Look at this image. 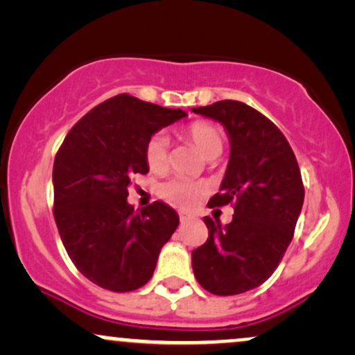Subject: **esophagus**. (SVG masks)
<instances>
[{"mask_svg": "<svg viewBox=\"0 0 355 355\" xmlns=\"http://www.w3.org/2000/svg\"><path fill=\"white\" fill-rule=\"evenodd\" d=\"M178 215H180V222L182 223H185V222H189V220H191L190 215L185 214V211H180V214H178Z\"/></svg>", "mask_w": 355, "mask_h": 355, "instance_id": "1", "label": "esophagus"}]
</instances>
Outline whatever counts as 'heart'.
<instances>
[{
	"mask_svg": "<svg viewBox=\"0 0 355 355\" xmlns=\"http://www.w3.org/2000/svg\"><path fill=\"white\" fill-rule=\"evenodd\" d=\"M185 137L191 145H195L205 158H215L223 150V133L217 125L205 120L191 121L187 125ZM145 164L152 173H164L168 168V141L162 133H155L146 140L144 148ZM205 187L200 182L190 180L185 177H172L158 187V193L173 205L189 207L195 205L202 197Z\"/></svg>",
	"mask_w": 355,
	"mask_h": 355,
	"instance_id": "heart-1",
	"label": "heart"
}]
</instances>
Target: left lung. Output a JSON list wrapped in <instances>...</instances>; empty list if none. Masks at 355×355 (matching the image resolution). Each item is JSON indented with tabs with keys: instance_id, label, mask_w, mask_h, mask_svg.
<instances>
[{
	"instance_id": "8db88e82",
	"label": "left lung",
	"mask_w": 355,
	"mask_h": 355,
	"mask_svg": "<svg viewBox=\"0 0 355 355\" xmlns=\"http://www.w3.org/2000/svg\"><path fill=\"white\" fill-rule=\"evenodd\" d=\"M193 113L214 118L230 137V160L209 207H234L225 227L203 218L209 239L191 252L195 279L215 295H237L274 274L294 237L304 203L299 164L287 138L242 101L222 100Z\"/></svg>"
}]
</instances>
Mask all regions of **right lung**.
I'll use <instances>...</instances> for the list:
<instances>
[{"label":"right lung","mask_w":355,"mask_h":355,"mask_svg":"<svg viewBox=\"0 0 355 355\" xmlns=\"http://www.w3.org/2000/svg\"><path fill=\"white\" fill-rule=\"evenodd\" d=\"M185 115L121 93L80 118L56 152L53 215L61 242L75 267L101 288L144 287L177 230L178 215L168 203L135 211L126 197L133 177L148 173L146 140Z\"/></svg>","instance_id":"add662e5"}]
</instances>
